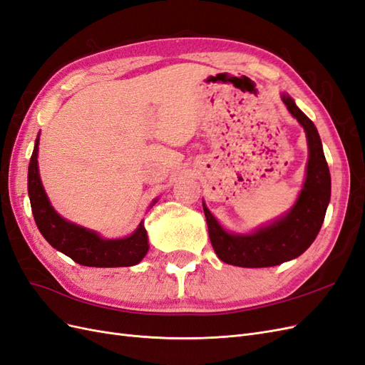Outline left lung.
Masks as SVG:
<instances>
[{
	"instance_id": "obj_1",
	"label": "left lung",
	"mask_w": 365,
	"mask_h": 365,
	"mask_svg": "<svg viewBox=\"0 0 365 365\" xmlns=\"http://www.w3.org/2000/svg\"><path fill=\"white\" fill-rule=\"evenodd\" d=\"M281 98L290 114L303 125L307 136L309 162L304 188L287 215L251 235L227 234L203 205L211 245L217 257L227 264L269 267L289 262L314 243L324 222L330 200V173L319 134L292 98L287 95Z\"/></svg>"
}]
</instances>
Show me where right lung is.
Returning <instances> with one entry per match:
<instances>
[{
    "instance_id": "add662e5",
    "label": "right lung",
    "mask_w": 365,
    "mask_h": 365,
    "mask_svg": "<svg viewBox=\"0 0 365 365\" xmlns=\"http://www.w3.org/2000/svg\"><path fill=\"white\" fill-rule=\"evenodd\" d=\"M38 139L29 163L27 188L35 223L46 240L73 262L90 267L134 266L148 252V235L143 222L136 232L120 240H103L96 232L66 222L59 217L44 192L38 173Z\"/></svg>"
}]
</instances>
